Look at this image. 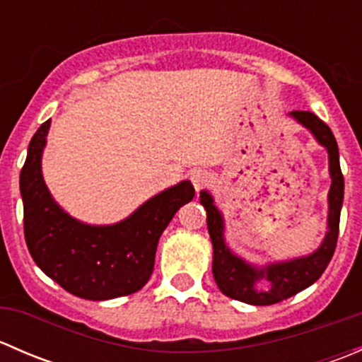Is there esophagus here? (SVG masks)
<instances>
[{
    "label": "esophagus",
    "instance_id": "34e87169",
    "mask_svg": "<svg viewBox=\"0 0 362 362\" xmlns=\"http://www.w3.org/2000/svg\"><path fill=\"white\" fill-rule=\"evenodd\" d=\"M191 182L192 185H194L196 191H202V189L206 187L211 182V175L204 170H196L194 173L191 175Z\"/></svg>",
    "mask_w": 362,
    "mask_h": 362
}]
</instances>
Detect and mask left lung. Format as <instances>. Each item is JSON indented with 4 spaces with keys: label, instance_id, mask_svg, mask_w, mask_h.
Listing matches in <instances>:
<instances>
[{
    "label": "left lung",
    "instance_id": "1",
    "mask_svg": "<svg viewBox=\"0 0 362 362\" xmlns=\"http://www.w3.org/2000/svg\"><path fill=\"white\" fill-rule=\"evenodd\" d=\"M298 122L308 127L317 138L320 145L327 148L329 154V173H331V189H329V217H327V231L322 245L319 247L308 257H299L289 262H276L266 268H254L247 264L243 259L236 257L224 243V221H222L221 211L215 208L214 199L206 191H202L199 202L206 210V224L210 233L211 245H214V262H211V272L222 294L229 296L236 301L249 303V305L264 306L275 305L284 301L291 296L298 294L299 291L306 289L313 282L320 279L324 269L329 264L333 257L334 249L338 242L339 231V211L343 203V175L339 168L338 144L334 140V134L331 133L329 126L324 120H320L315 113L305 110L291 112ZM261 278H266L270 282V289L257 291L255 289V282Z\"/></svg>",
    "mask_w": 362,
    "mask_h": 362
}]
</instances>
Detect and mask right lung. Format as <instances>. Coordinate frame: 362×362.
<instances>
[{"instance_id": "right-lung-1", "label": "right lung", "mask_w": 362, "mask_h": 362, "mask_svg": "<svg viewBox=\"0 0 362 362\" xmlns=\"http://www.w3.org/2000/svg\"><path fill=\"white\" fill-rule=\"evenodd\" d=\"M50 120L40 126L21 170L24 236L38 268L64 291L93 301L140 291L154 272L158 242L182 204L194 198L189 180L166 189L113 226H87L64 214L42 177Z\"/></svg>"}]
</instances>
